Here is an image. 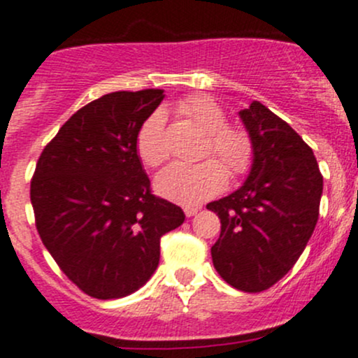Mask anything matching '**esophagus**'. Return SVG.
Returning <instances> with one entry per match:
<instances>
[{"label": "esophagus", "mask_w": 358, "mask_h": 358, "mask_svg": "<svg viewBox=\"0 0 358 358\" xmlns=\"http://www.w3.org/2000/svg\"><path fill=\"white\" fill-rule=\"evenodd\" d=\"M183 211H185V216H189V218H190V216H194L197 211H199V208H190V206H189V208H185Z\"/></svg>", "instance_id": "34e87169"}]
</instances>
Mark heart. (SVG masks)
I'll use <instances>...</instances> for the list:
<instances>
[{"label": "heart", "instance_id": "1", "mask_svg": "<svg viewBox=\"0 0 358 358\" xmlns=\"http://www.w3.org/2000/svg\"><path fill=\"white\" fill-rule=\"evenodd\" d=\"M180 110L189 115L208 133L202 154H216L227 166L232 178H243L252 166V142L248 131L227 124V115L213 99L194 95L180 103ZM164 112L154 110L135 136V150L147 168H157L166 161ZM222 164V165H223ZM216 159H204L197 164L175 162L162 169L156 178V190L166 199L183 206H196L211 199L227 185V170Z\"/></svg>", "mask_w": 358, "mask_h": 358}]
</instances>
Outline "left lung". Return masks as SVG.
Here are the masks:
<instances>
[{
  "label": "left lung",
  "instance_id": "left-lung-1",
  "mask_svg": "<svg viewBox=\"0 0 358 358\" xmlns=\"http://www.w3.org/2000/svg\"><path fill=\"white\" fill-rule=\"evenodd\" d=\"M252 142L239 190L206 208L222 223L213 265L227 284L262 292L294 266L319 220L322 175L313 150L286 121L252 102L239 112Z\"/></svg>",
  "mask_w": 358,
  "mask_h": 358
}]
</instances>
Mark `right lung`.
<instances>
[{
	"instance_id": "1",
	"label": "right lung",
	"mask_w": 358,
	"mask_h": 358,
	"mask_svg": "<svg viewBox=\"0 0 358 358\" xmlns=\"http://www.w3.org/2000/svg\"><path fill=\"white\" fill-rule=\"evenodd\" d=\"M162 90L114 92L81 107L43 149L31 180L36 229L67 279L96 299L142 287L161 237L185 220L154 196L135 150Z\"/></svg>"
}]
</instances>
